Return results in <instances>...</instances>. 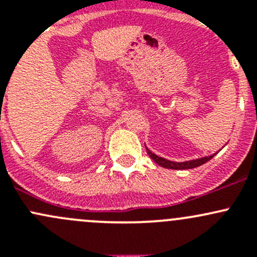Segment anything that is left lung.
<instances>
[{
    "label": "left lung",
    "mask_w": 257,
    "mask_h": 257,
    "mask_svg": "<svg viewBox=\"0 0 257 257\" xmlns=\"http://www.w3.org/2000/svg\"><path fill=\"white\" fill-rule=\"evenodd\" d=\"M147 152H148V155H149V157L152 158V159L154 160L158 165H160V167H163V168H167V169H175V170L193 169V168L200 167V165H203L204 163L209 162L210 159H212L215 155V154H212V155H209V157L200 158V159H194V160H188V162L179 163V162H172V160L164 159V158L159 157V155H157V154H154V153L150 152L148 148H147Z\"/></svg>",
    "instance_id": "8db88e82"
}]
</instances>
